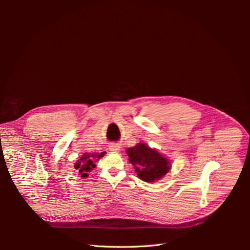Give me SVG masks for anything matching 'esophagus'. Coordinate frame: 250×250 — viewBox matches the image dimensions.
<instances>
[{"label": "esophagus", "mask_w": 250, "mask_h": 250, "mask_svg": "<svg viewBox=\"0 0 250 250\" xmlns=\"http://www.w3.org/2000/svg\"><path fill=\"white\" fill-rule=\"evenodd\" d=\"M109 151H112V152H119L120 151V145L117 143H112L109 145Z\"/></svg>", "instance_id": "obj_1"}]
</instances>
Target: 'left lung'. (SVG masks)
Instances as JSON below:
<instances>
[{
	"instance_id": "obj_1",
	"label": "left lung",
	"mask_w": 250,
	"mask_h": 250,
	"mask_svg": "<svg viewBox=\"0 0 250 250\" xmlns=\"http://www.w3.org/2000/svg\"><path fill=\"white\" fill-rule=\"evenodd\" d=\"M126 153L129 156L128 161L134 166L138 176L147 183H153L162 178L170 170V163L167 158L144 143L128 148Z\"/></svg>"
}]
</instances>
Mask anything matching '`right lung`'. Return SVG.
Returning <instances> with one entry per match:
<instances>
[{
  "mask_svg": "<svg viewBox=\"0 0 250 250\" xmlns=\"http://www.w3.org/2000/svg\"><path fill=\"white\" fill-rule=\"evenodd\" d=\"M105 152H102L100 154H87V153H84L83 154V156L80 158V161L77 162V164L75 165V169L76 170H79V173L81 177H87L88 175V172L92 171L93 168H95V163H94V160L95 158H100L104 155Z\"/></svg>",
  "mask_w": 250,
  "mask_h": 250,
  "instance_id": "add662e5",
  "label": "right lung"
}]
</instances>
